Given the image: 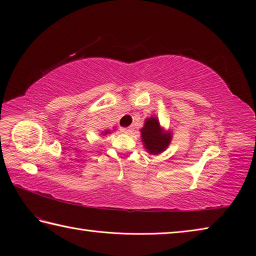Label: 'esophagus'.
Instances as JSON below:
<instances>
[{
	"mask_svg": "<svg viewBox=\"0 0 256 256\" xmlns=\"http://www.w3.org/2000/svg\"><path fill=\"white\" fill-rule=\"evenodd\" d=\"M122 130L124 132V133H126V134H130L134 130V128H132V126H128V128H122Z\"/></svg>",
	"mask_w": 256,
	"mask_h": 256,
	"instance_id": "1",
	"label": "esophagus"
}]
</instances>
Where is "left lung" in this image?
Segmentation results:
<instances>
[{"mask_svg":"<svg viewBox=\"0 0 256 256\" xmlns=\"http://www.w3.org/2000/svg\"><path fill=\"white\" fill-rule=\"evenodd\" d=\"M140 132H142V139L144 148L148 152L153 155L164 152L171 142V133L164 132V128H160L158 119L155 117L146 118L144 126Z\"/></svg>","mask_w":256,"mask_h":256,"instance_id":"1","label":"left lung"}]
</instances>
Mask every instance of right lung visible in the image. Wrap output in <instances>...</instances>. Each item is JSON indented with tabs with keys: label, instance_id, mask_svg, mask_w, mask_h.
I'll return each instance as SVG.
<instances>
[{
	"label": "right lung",
	"instance_id": "add662e5",
	"mask_svg": "<svg viewBox=\"0 0 256 256\" xmlns=\"http://www.w3.org/2000/svg\"><path fill=\"white\" fill-rule=\"evenodd\" d=\"M103 133H104V134L106 135V134H108V133H110V132H108V130H105V132H103Z\"/></svg>",
	"mask_w": 256,
	"mask_h": 256
}]
</instances>
